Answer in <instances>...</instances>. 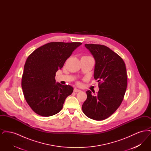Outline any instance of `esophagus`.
Segmentation results:
<instances>
[{
    "label": "esophagus",
    "instance_id": "obj_1",
    "mask_svg": "<svg viewBox=\"0 0 151 151\" xmlns=\"http://www.w3.org/2000/svg\"><path fill=\"white\" fill-rule=\"evenodd\" d=\"M73 92H76V93H78V92H80L81 91L79 90L78 89H77V88H74Z\"/></svg>",
    "mask_w": 151,
    "mask_h": 151
}]
</instances>
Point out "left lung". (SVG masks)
<instances>
[{
    "label": "left lung",
    "mask_w": 151,
    "mask_h": 151,
    "mask_svg": "<svg viewBox=\"0 0 151 151\" xmlns=\"http://www.w3.org/2000/svg\"><path fill=\"white\" fill-rule=\"evenodd\" d=\"M85 46L95 60L94 78L99 82V91L94 96L86 91L82 110L88 118L102 121L112 115L123 99L127 84L126 65L122 58L104 45Z\"/></svg>",
    "instance_id": "left-lung-1"
}]
</instances>
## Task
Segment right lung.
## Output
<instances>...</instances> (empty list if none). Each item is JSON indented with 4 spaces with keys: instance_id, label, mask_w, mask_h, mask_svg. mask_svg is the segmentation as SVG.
<instances>
[{
    "instance_id": "add662e5",
    "label": "right lung",
    "mask_w": 151,
    "mask_h": 151,
    "mask_svg": "<svg viewBox=\"0 0 151 151\" xmlns=\"http://www.w3.org/2000/svg\"><path fill=\"white\" fill-rule=\"evenodd\" d=\"M81 42H52L34 51L24 65L22 86L29 106L38 115L50 116L59 113L65 100L73 92L69 85L56 83V72Z\"/></svg>"
}]
</instances>
